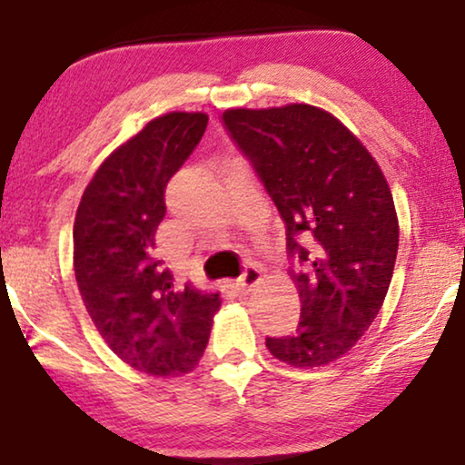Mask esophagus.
I'll return each mask as SVG.
<instances>
[{
    "label": "esophagus",
    "mask_w": 465,
    "mask_h": 465,
    "mask_svg": "<svg viewBox=\"0 0 465 465\" xmlns=\"http://www.w3.org/2000/svg\"><path fill=\"white\" fill-rule=\"evenodd\" d=\"M262 270H259L257 265H249V268L244 270V274L238 278V287L242 291H252L255 284L262 282Z\"/></svg>",
    "instance_id": "34e87169"
}]
</instances>
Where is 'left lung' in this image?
<instances>
[{"label": "left lung", "instance_id": "1", "mask_svg": "<svg viewBox=\"0 0 465 465\" xmlns=\"http://www.w3.org/2000/svg\"><path fill=\"white\" fill-rule=\"evenodd\" d=\"M221 119L255 165L287 223L289 252L302 262L289 272L300 327L265 346L289 366H327L368 331L391 284L400 225L387 178L349 127L311 104L227 108Z\"/></svg>", "mask_w": 465, "mask_h": 465}]
</instances>
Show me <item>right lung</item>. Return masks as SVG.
<instances>
[{
    "mask_svg": "<svg viewBox=\"0 0 465 465\" xmlns=\"http://www.w3.org/2000/svg\"><path fill=\"white\" fill-rule=\"evenodd\" d=\"M206 113L161 114L95 170L74 219V272L114 355L151 376H183L206 351L219 293L184 284L153 257L165 184L193 153Z\"/></svg>",
    "mask_w": 465,
    "mask_h": 465,
    "instance_id": "1",
    "label": "right lung"
}]
</instances>
